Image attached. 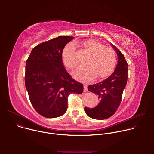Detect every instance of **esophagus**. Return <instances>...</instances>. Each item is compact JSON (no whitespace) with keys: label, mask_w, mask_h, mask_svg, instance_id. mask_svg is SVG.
Masks as SVG:
<instances>
[{"label":"esophagus","mask_w":154,"mask_h":154,"mask_svg":"<svg viewBox=\"0 0 154 154\" xmlns=\"http://www.w3.org/2000/svg\"><path fill=\"white\" fill-rule=\"evenodd\" d=\"M83 88H84V91L85 92H86V91H88V88H87V86L86 85H83Z\"/></svg>","instance_id":"34e87169"}]
</instances>
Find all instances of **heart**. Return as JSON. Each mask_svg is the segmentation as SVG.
<instances>
[{"label":"heart","instance_id":"b5f03b06","mask_svg":"<svg viewBox=\"0 0 154 154\" xmlns=\"http://www.w3.org/2000/svg\"><path fill=\"white\" fill-rule=\"evenodd\" d=\"M85 48L91 54L88 58L87 65L79 66L72 72L76 79L89 80L95 75L103 77L110 73L115 68L116 55L114 50L94 39L84 42ZM76 48L73 42L65 47L63 52V62L68 69L74 68L77 64L75 52Z\"/></svg>","mask_w":154,"mask_h":154}]
</instances>
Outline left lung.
Segmentation results:
<instances>
[{
    "label": "left lung",
    "instance_id": "obj_1",
    "mask_svg": "<svg viewBox=\"0 0 154 154\" xmlns=\"http://www.w3.org/2000/svg\"><path fill=\"white\" fill-rule=\"evenodd\" d=\"M118 55V64L115 70L108 77L88 86V91L95 93L99 103L94 108L85 107V112L90 118L105 119L113 115L121 102L124 89L127 84L128 64L124 55L112 45Z\"/></svg>",
    "mask_w": 154,
    "mask_h": 154
}]
</instances>
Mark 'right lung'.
Listing matches in <instances>:
<instances>
[{"instance_id": "1", "label": "right lung", "mask_w": 154, "mask_h": 154, "mask_svg": "<svg viewBox=\"0 0 154 154\" xmlns=\"http://www.w3.org/2000/svg\"><path fill=\"white\" fill-rule=\"evenodd\" d=\"M74 37L60 36L39 44L26 64L25 85L35 110L48 118L62 116L67 110L68 96L82 94L83 85L65 69L62 53Z\"/></svg>"}]
</instances>
